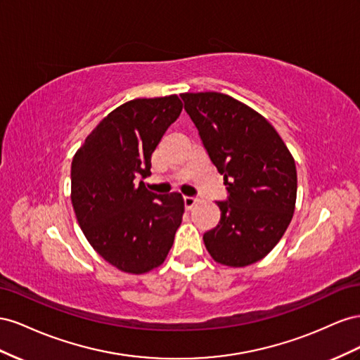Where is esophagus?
<instances>
[{
  "mask_svg": "<svg viewBox=\"0 0 360 360\" xmlns=\"http://www.w3.org/2000/svg\"><path fill=\"white\" fill-rule=\"evenodd\" d=\"M196 199L194 198H184V205H186V210H191L194 205H196Z\"/></svg>",
  "mask_w": 360,
  "mask_h": 360,
  "instance_id": "34e87169",
  "label": "esophagus"
}]
</instances>
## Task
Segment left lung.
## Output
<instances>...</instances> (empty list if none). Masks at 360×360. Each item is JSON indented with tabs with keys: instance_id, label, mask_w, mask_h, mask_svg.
Returning a JSON list of instances; mask_svg holds the SVG:
<instances>
[{
	"instance_id": "obj_1",
	"label": "left lung",
	"mask_w": 360,
	"mask_h": 360,
	"mask_svg": "<svg viewBox=\"0 0 360 360\" xmlns=\"http://www.w3.org/2000/svg\"><path fill=\"white\" fill-rule=\"evenodd\" d=\"M210 160L223 174L229 198L221 217L203 235L211 258L245 266L281 241L295 210L297 170L291 152L264 116L217 91L182 94Z\"/></svg>"
}]
</instances>
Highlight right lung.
<instances>
[{"label":"right lung","mask_w":360,"mask_h":360,"mask_svg":"<svg viewBox=\"0 0 360 360\" xmlns=\"http://www.w3.org/2000/svg\"><path fill=\"white\" fill-rule=\"evenodd\" d=\"M181 111L176 95L128 101L98 123L72 160L70 199L79 228L120 271L143 274L160 266L181 226V194L157 196L141 181Z\"/></svg>","instance_id":"add662e5"}]
</instances>
